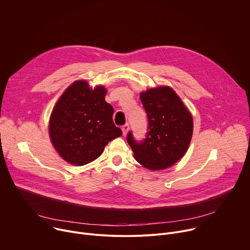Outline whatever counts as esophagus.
I'll return each mask as SVG.
<instances>
[{"label":"esophagus","instance_id":"obj_1","mask_svg":"<svg viewBox=\"0 0 250 250\" xmlns=\"http://www.w3.org/2000/svg\"><path fill=\"white\" fill-rule=\"evenodd\" d=\"M128 129H129V125H127V124H125V125H123L122 126V130H123V134L124 135H126V133H127V131H128Z\"/></svg>","mask_w":250,"mask_h":250}]
</instances>
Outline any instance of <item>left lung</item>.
Wrapping results in <instances>:
<instances>
[{"label": "left lung", "mask_w": 250, "mask_h": 250, "mask_svg": "<svg viewBox=\"0 0 250 250\" xmlns=\"http://www.w3.org/2000/svg\"><path fill=\"white\" fill-rule=\"evenodd\" d=\"M148 119L144 140L128 131L126 140L135 160L150 170L166 169L186 153L193 134V119L181 99L170 87L149 89L140 94Z\"/></svg>", "instance_id": "left-lung-1"}]
</instances>
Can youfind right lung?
I'll use <instances>...</instances> for the list:
<instances>
[{
  "mask_svg": "<svg viewBox=\"0 0 250 250\" xmlns=\"http://www.w3.org/2000/svg\"><path fill=\"white\" fill-rule=\"evenodd\" d=\"M106 90L86 81L69 86L57 101L49 121L53 146L67 162L82 166L97 159L111 140L123 134L113 121L114 108L104 101Z\"/></svg>",
  "mask_w": 250,
  "mask_h": 250,
  "instance_id": "add662e5",
  "label": "right lung"
}]
</instances>
